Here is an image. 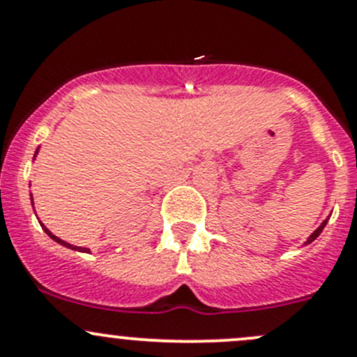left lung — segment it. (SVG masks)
<instances>
[{"mask_svg": "<svg viewBox=\"0 0 357 357\" xmlns=\"http://www.w3.org/2000/svg\"><path fill=\"white\" fill-rule=\"evenodd\" d=\"M326 221H328V219H326ZM326 221H323V222H321V226H319V228H318V229H316V231H314V233H312V235H311V236H309V238H307V242H305V245H307V243H311V242H312V240H316V238H318V236H319V235H321L323 228H325V226H326Z\"/></svg>", "mask_w": 357, "mask_h": 357, "instance_id": "1", "label": "left lung"}]
</instances>
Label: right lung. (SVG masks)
I'll list each match as a JSON object with an SVG mask.
<instances>
[{"instance_id":"1","label":"right lung","mask_w":357,"mask_h":357,"mask_svg":"<svg viewBox=\"0 0 357 357\" xmlns=\"http://www.w3.org/2000/svg\"><path fill=\"white\" fill-rule=\"evenodd\" d=\"M41 226H43V225H41ZM43 229H45V231H46V235H48V236H52V238H53V240H55V242H59V243H60V245H63V247H68V248H72V250H81V252H89V250H88V248H82V247H75V245H70V243L63 242V240H60V238H59V236H55V235H53V233H52V231H50V229H48V228H45V226H43Z\"/></svg>"}]
</instances>
